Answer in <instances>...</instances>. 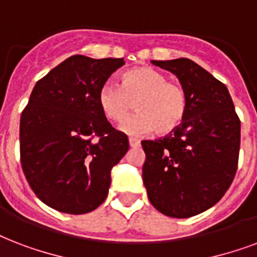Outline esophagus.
I'll list each match as a JSON object with an SVG mask.
<instances>
[{
  "instance_id": "obj_1",
  "label": "esophagus",
  "mask_w": 257,
  "mask_h": 257,
  "mask_svg": "<svg viewBox=\"0 0 257 257\" xmlns=\"http://www.w3.org/2000/svg\"><path fill=\"white\" fill-rule=\"evenodd\" d=\"M129 146L133 147V148H137V147H140V140L133 139V137H129Z\"/></svg>"
}]
</instances>
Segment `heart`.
<instances>
[{
    "label": "heart",
    "mask_w": 257,
    "mask_h": 257,
    "mask_svg": "<svg viewBox=\"0 0 257 257\" xmlns=\"http://www.w3.org/2000/svg\"><path fill=\"white\" fill-rule=\"evenodd\" d=\"M137 102L138 114L124 119ZM98 105L107 120L121 122V132L144 136L152 131L168 135L181 126L187 111V97L181 86L152 67H135L121 74L120 86L105 83L98 91Z\"/></svg>",
    "instance_id": "obj_1"
}]
</instances>
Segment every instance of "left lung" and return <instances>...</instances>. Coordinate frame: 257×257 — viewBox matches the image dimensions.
Segmentation results:
<instances>
[{
  "instance_id": "8db88e82",
  "label": "left lung",
  "mask_w": 257,
  "mask_h": 257,
  "mask_svg": "<svg viewBox=\"0 0 257 257\" xmlns=\"http://www.w3.org/2000/svg\"><path fill=\"white\" fill-rule=\"evenodd\" d=\"M172 72L187 97L181 126L163 139L143 140V182L160 213L189 218L218 202L236 175L240 120L226 86L187 58L152 60Z\"/></svg>"
}]
</instances>
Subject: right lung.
<instances>
[{
    "mask_svg": "<svg viewBox=\"0 0 257 257\" xmlns=\"http://www.w3.org/2000/svg\"><path fill=\"white\" fill-rule=\"evenodd\" d=\"M124 59L74 55L33 87L20 120L21 166L47 206L85 214L106 199L110 171L129 150L98 105V91Z\"/></svg>",
    "mask_w": 257,
    "mask_h": 257,
    "instance_id": "right-lung-1",
    "label": "right lung"
}]
</instances>
